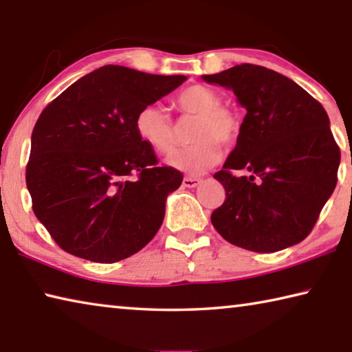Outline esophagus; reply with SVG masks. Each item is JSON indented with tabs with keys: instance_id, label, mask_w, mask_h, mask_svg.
<instances>
[{
	"instance_id": "34e87169",
	"label": "esophagus",
	"mask_w": 352,
	"mask_h": 352,
	"mask_svg": "<svg viewBox=\"0 0 352 352\" xmlns=\"http://www.w3.org/2000/svg\"><path fill=\"white\" fill-rule=\"evenodd\" d=\"M200 182L201 180L197 177H184L183 178V186L184 188H195V186H199Z\"/></svg>"
}]
</instances>
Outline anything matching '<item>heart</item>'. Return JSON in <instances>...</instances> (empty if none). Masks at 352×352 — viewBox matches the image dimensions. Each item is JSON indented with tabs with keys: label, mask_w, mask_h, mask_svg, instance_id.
Masks as SVG:
<instances>
[{
	"label": "heart",
	"mask_w": 352,
	"mask_h": 352,
	"mask_svg": "<svg viewBox=\"0 0 352 352\" xmlns=\"http://www.w3.org/2000/svg\"><path fill=\"white\" fill-rule=\"evenodd\" d=\"M219 94L205 85H190L172 100L175 111L184 118H195L190 129L194 142L177 148L168 163L189 175H199L216 164L222 157V146H233L239 140L242 122L234 109L220 104ZM140 138L160 153H168L175 146L177 130L172 118L157 104L144 105L135 118Z\"/></svg>",
	"instance_id": "obj_1"
}]
</instances>
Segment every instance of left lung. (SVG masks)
<instances>
[{
    "label": "left lung",
    "mask_w": 352,
    "mask_h": 352,
    "mask_svg": "<svg viewBox=\"0 0 352 352\" xmlns=\"http://www.w3.org/2000/svg\"><path fill=\"white\" fill-rule=\"evenodd\" d=\"M204 80L233 88L247 109L239 140L214 178L225 201L211 222L233 245L272 253L306 239L337 184L340 148L317 99L276 71L242 63ZM247 170L237 177L234 170Z\"/></svg>",
    "instance_id": "1"
}]
</instances>
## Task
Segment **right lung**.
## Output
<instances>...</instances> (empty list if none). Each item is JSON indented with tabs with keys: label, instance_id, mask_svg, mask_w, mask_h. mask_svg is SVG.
<instances>
[{
	"label": "right lung",
	"instance_id": "obj_1",
	"mask_svg": "<svg viewBox=\"0 0 352 352\" xmlns=\"http://www.w3.org/2000/svg\"><path fill=\"white\" fill-rule=\"evenodd\" d=\"M186 80L107 65L46 105L32 130V211L65 252L111 264L157 234L183 174L160 166L135 129L144 105Z\"/></svg>",
	"mask_w": 352,
	"mask_h": 352
}]
</instances>
